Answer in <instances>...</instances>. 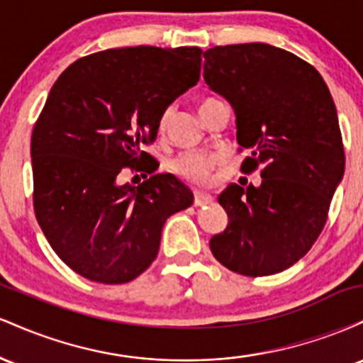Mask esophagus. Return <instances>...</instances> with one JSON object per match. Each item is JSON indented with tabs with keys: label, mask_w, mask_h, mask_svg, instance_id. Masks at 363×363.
I'll return each instance as SVG.
<instances>
[{
	"label": "esophagus",
	"mask_w": 363,
	"mask_h": 363,
	"mask_svg": "<svg viewBox=\"0 0 363 363\" xmlns=\"http://www.w3.org/2000/svg\"><path fill=\"white\" fill-rule=\"evenodd\" d=\"M213 201V196L203 193V191H194V206H203L210 205Z\"/></svg>",
	"instance_id": "obj_1"
}]
</instances>
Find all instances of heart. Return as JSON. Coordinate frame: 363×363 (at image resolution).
Returning <instances> with one entry per match:
<instances>
[{"instance_id":"heart-1","label":"heart","mask_w":363,"mask_h":363,"mask_svg":"<svg viewBox=\"0 0 363 363\" xmlns=\"http://www.w3.org/2000/svg\"><path fill=\"white\" fill-rule=\"evenodd\" d=\"M218 101V99L213 97H205L199 101V111H203L205 107L210 106ZM170 119V111L167 109L162 114L160 118V129H165ZM216 165V158L213 155H208V153L203 152H184L179 153L177 157H174L172 160L169 162V170L177 176L179 179L187 182H193V184H205L208 181V176H210L211 169Z\"/></svg>"}]
</instances>
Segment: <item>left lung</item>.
Returning <instances> with one entry per match:
<instances>
[{
	"label": "left lung",
	"mask_w": 363,
	"mask_h": 363,
	"mask_svg": "<svg viewBox=\"0 0 363 363\" xmlns=\"http://www.w3.org/2000/svg\"><path fill=\"white\" fill-rule=\"evenodd\" d=\"M203 77L237 116V141L249 150L244 174L261 186L230 184L218 196L228 215L210 249L225 268L266 277L306 256L323 232L345 172L338 114L318 69L269 44L216 45Z\"/></svg>",
	"instance_id": "8db88e82"
}]
</instances>
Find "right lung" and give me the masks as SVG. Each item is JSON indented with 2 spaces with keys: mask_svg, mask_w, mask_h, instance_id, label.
Here are the masks:
<instances>
[{
  "mask_svg": "<svg viewBox=\"0 0 363 363\" xmlns=\"http://www.w3.org/2000/svg\"><path fill=\"white\" fill-rule=\"evenodd\" d=\"M201 52L107 49L69 65L49 91L30 141L34 211L54 252L86 280H135L155 261L165 220L193 205L181 181L155 174L143 147L165 109L198 83ZM123 168L150 177L121 185Z\"/></svg>",
  "mask_w": 363,
  "mask_h": 363,
  "instance_id": "add662e5",
  "label": "right lung"
}]
</instances>
